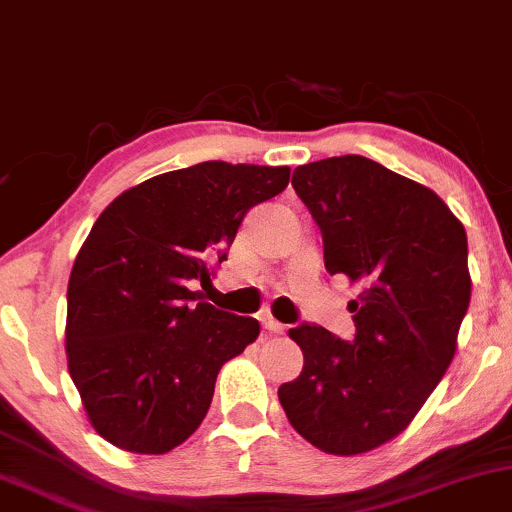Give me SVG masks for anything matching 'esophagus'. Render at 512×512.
Listing matches in <instances>:
<instances>
[{"label":"esophagus","instance_id":"1","mask_svg":"<svg viewBox=\"0 0 512 512\" xmlns=\"http://www.w3.org/2000/svg\"><path fill=\"white\" fill-rule=\"evenodd\" d=\"M260 322H262L264 329L269 331V334H281V331H283V324L276 322V319H274L272 315H262Z\"/></svg>","mask_w":512,"mask_h":512}]
</instances>
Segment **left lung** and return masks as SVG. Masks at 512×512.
<instances>
[{"label": "left lung", "instance_id": "8db88e82", "mask_svg": "<svg viewBox=\"0 0 512 512\" xmlns=\"http://www.w3.org/2000/svg\"><path fill=\"white\" fill-rule=\"evenodd\" d=\"M293 188L322 229L324 267L357 286L355 338L303 324V372L281 384L293 429L331 455L396 439L432 396L470 305L465 226L432 188L360 155L298 166Z\"/></svg>", "mask_w": 512, "mask_h": 512}]
</instances>
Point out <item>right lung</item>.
<instances>
[{
    "mask_svg": "<svg viewBox=\"0 0 512 512\" xmlns=\"http://www.w3.org/2000/svg\"><path fill=\"white\" fill-rule=\"evenodd\" d=\"M288 166L202 162L123 190L78 250L69 279L66 360L97 434L162 455L205 420L219 369L260 322L200 300L240 221L286 190Z\"/></svg>",
    "mask_w": 512,
    "mask_h": 512,
    "instance_id": "add662e5",
    "label": "right lung"
}]
</instances>
